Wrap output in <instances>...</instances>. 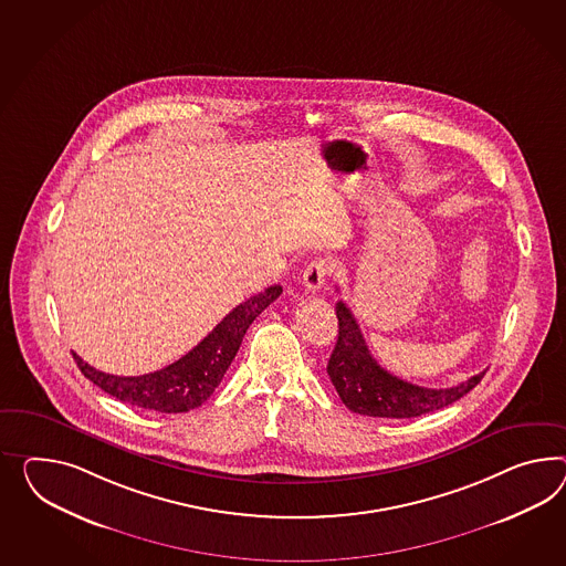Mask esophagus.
I'll return each instance as SVG.
<instances>
[{"label":"esophagus","instance_id":"esophagus-1","mask_svg":"<svg viewBox=\"0 0 566 566\" xmlns=\"http://www.w3.org/2000/svg\"><path fill=\"white\" fill-rule=\"evenodd\" d=\"M333 273V264L326 259H316V261L310 262L304 269V275H302V283L307 291L316 293V291L324 287L326 279Z\"/></svg>","mask_w":566,"mask_h":566}]
</instances>
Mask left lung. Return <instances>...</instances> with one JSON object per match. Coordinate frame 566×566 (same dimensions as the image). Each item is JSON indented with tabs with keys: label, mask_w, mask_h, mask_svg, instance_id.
Instances as JSON below:
<instances>
[{
	"label": "left lung",
	"mask_w": 566,
	"mask_h": 566,
	"mask_svg": "<svg viewBox=\"0 0 566 566\" xmlns=\"http://www.w3.org/2000/svg\"><path fill=\"white\" fill-rule=\"evenodd\" d=\"M338 338L334 345L328 376L348 410L379 419H415L450 406L476 388L486 371L453 388H422L391 376L369 353L359 324L347 304H336Z\"/></svg>",
	"instance_id": "8db88e82"
}]
</instances>
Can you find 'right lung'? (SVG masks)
Wrapping results in <instances>:
<instances>
[{"mask_svg":"<svg viewBox=\"0 0 566 566\" xmlns=\"http://www.w3.org/2000/svg\"><path fill=\"white\" fill-rule=\"evenodd\" d=\"M283 293L281 285L252 295L247 302L235 305L226 318L219 322L211 333L205 336L197 347L189 350L178 361L160 371L146 376H113L94 369L80 355L73 353L80 371L96 384L101 390L118 398L120 402L146 408L164 415L189 412L203 405L216 391L219 381L226 376L233 361L248 326L256 319L266 305L273 304Z\"/></svg>","mask_w":566,"mask_h":566,"instance_id":"1","label":"right lung"}]
</instances>
